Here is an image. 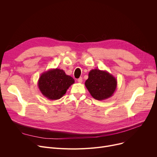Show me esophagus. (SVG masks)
I'll return each instance as SVG.
<instances>
[{"mask_svg":"<svg viewBox=\"0 0 157 157\" xmlns=\"http://www.w3.org/2000/svg\"><path fill=\"white\" fill-rule=\"evenodd\" d=\"M78 81L79 82V83H82V82H83V79H82V78H79L78 79Z\"/></svg>","mask_w":157,"mask_h":157,"instance_id":"1","label":"esophagus"}]
</instances>
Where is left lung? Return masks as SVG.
<instances>
[{
  "label": "left lung",
  "mask_w": 157,
  "mask_h": 157,
  "mask_svg": "<svg viewBox=\"0 0 157 157\" xmlns=\"http://www.w3.org/2000/svg\"><path fill=\"white\" fill-rule=\"evenodd\" d=\"M85 85L95 99L102 101L113 96L117 87V80L108 71L95 69L89 72Z\"/></svg>",
  "instance_id": "obj_1"
}]
</instances>
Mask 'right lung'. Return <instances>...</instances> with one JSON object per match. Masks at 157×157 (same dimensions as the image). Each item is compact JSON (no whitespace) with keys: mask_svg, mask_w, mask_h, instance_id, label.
<instances>
[{"mask_svg":"<svg viewBox=\"0 0 157 157\" xmlns=\"http://www.w3.org/2000/svg\"><path fill=\"white\" fill-rule=\"evenodd\" d=\"M74 83V79L67 75L62 69H50L41 74L38 80V87L45 97L58 100L65 94L67 89Z\"/></svg>","mask_w":157,"mask_h":157,"instance_id":"1","label":"right lung"}]
</instances>
